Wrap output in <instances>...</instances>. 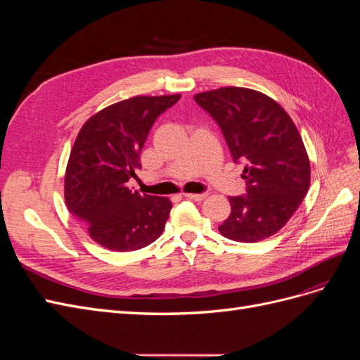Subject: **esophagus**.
I'll use <instances>...</instances> for the list:
<instances>
[{
	"instance_id": "34e87169",
	"label": "esophagus",
	"mask_w": 360,
	"mask_h": 360,
	"mask_svg": "<svg viewBox=\"0 0 360 360\" xmlns=\"http://www.w3.org/2000/svg\"><path fill=\"white\" fill-rule=\"evenodd\" d=\"M184 197L193 201H202L207 198V193H184Z\"/></svg>"
}]
</instances>
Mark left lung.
<instances>
[{
	"label": "left lung",
	"instance_id": "8db88e82",
	"mask_svg": "<svg viewBox=\"0 0 360 360\" xmlns=\"http://www.w3.org/2000/svg\"><path fill=\"white\" fill-rule=\"evenodd\" d=\"M221 127L234 162H245L246 192L230 197L231 213L219 233L255 243L276 234L309 189L307 148L290 115L269 96L224 86L193 96Z\"/></svg>",
	"mask_w": 360,
	"mask_h": 360
}]
</instances>
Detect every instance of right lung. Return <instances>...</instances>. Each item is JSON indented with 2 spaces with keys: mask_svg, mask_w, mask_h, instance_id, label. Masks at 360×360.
Segmentation results:
<instances>
[{
  "mask_svg": "<svg viewBox=\"0 0 360 360\" xmlns=\"http://www.w3.org/2000/svg\"><path fill=\"white\" fill-rule=\"evenodd\" d=\"M180 94L136 96L86 120L75 139L64 179L73 217L101 246L129 252L153 243L171 212L165 197L141 195L129 180L141 168V150L156 118Z\"/></svg>",
  "mask_w": 360,
  "mask_h": 360,
  "instance_id": "1",
  "label": "right lung"
}]
</instances>
